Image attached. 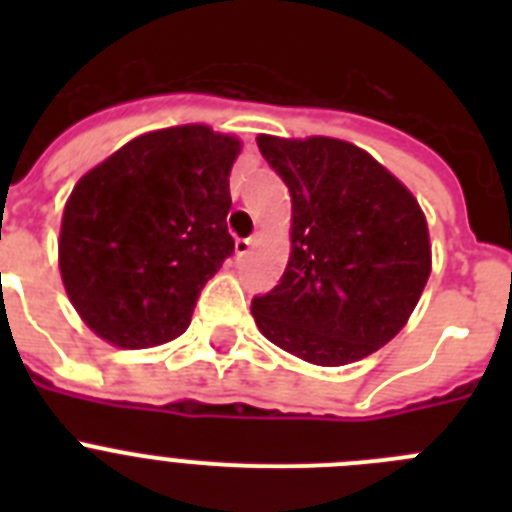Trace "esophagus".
I'll return each instance as SVG.
<instances>
[{
    "mask_svg": "<svg viewBox=\"0 0 512 512\" xmlns=\"http://www.w3.org/2000/svg\"><path fill=\"white\" fill-rule=\"evenodd\" d=\"M253 243H256V235H248V238H238V241H235V253H238V256H246V253L251 251Z\"/></svg>",
    "mask_w": 512,
    "mask_h": 512,
    "instance_id": "obj_1",
    "label": "esophagus"
}]
</instances>
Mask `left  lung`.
Listing matches in <instances>:
<instances>
[{
	"mask_svg": "<svg viewBox=\"0 0 512 512\" xmlns=\"http://www.w3.org/2000/svg\"><path fill=\"white\" fill-rule=\"evenodd\" d=\"M256 143L292 194V253L277 287L253 297V320L310 364L374 354L408 323L431 274L418 200L346 140Z\"/></svg>",
	"mask_w": 512,
	"mask_h": 512,
	"instance_id": "obj_1",
	"label": "left lung"
}]
</instances>
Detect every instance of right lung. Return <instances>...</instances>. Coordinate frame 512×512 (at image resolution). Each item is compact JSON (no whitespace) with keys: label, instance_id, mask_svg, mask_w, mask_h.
<instances>
[{"label":"right lung","instance_id":"obj_1","mask_svg":"<svg viewBox=\"0 0 512 512\" xmlns=\"http://www.w3.org/2000/svg\"><path fill=\"white\" fill-rule=\"evenodd\" d=\"M233 135L182 125L130 140L79 179L63 210L58 266L81 320L120 348L189 328L202 287L233 253Z\"/></svg>","mask_w":512,"mask_h":512}]
</instances>
